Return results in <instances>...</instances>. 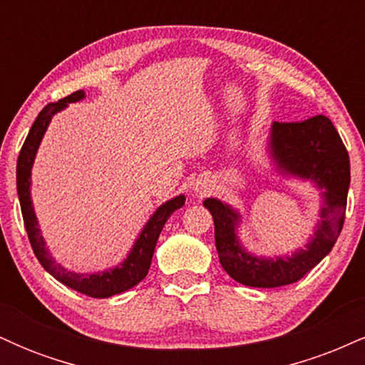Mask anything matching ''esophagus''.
<instances>
[{"mask_svg": "<svg viewBox=\"0 0 365 365\" xmlns=\"http://www.w3.org/2000/svg\"><path fill=\"white\" fill-rule=\"evenodd\" d=\"M197 192H202V187H197Z\"/></svg>", "mask_w": 365, "mask_h": 365, "instance_id": "esophagus-1", "label": "esophagus"}]
</instances>
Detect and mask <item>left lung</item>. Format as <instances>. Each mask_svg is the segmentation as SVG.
<instances>
[{
	"mask_svg": "<svg viewBox=\"0 0 365 365\" xmlns=\"http://www.w3.org/2000/svg\"><path fill=\"white\" fill-rule=\"evenodd\" d=\"M269 154L276 170L287 177L309 180L322 190L321 221L305 249L292 255L257 257L247 252L237 235L240 215L228 204L209 197L204 207L215 220L216 250L223 269L238 283L254 288H276L299 282L336 244L345 221L350 187V159L329 118L317 115L295 123L274 121L269 132Z\"/></svg>",
	"mask_w": 365,
	"mask_h": 365,
	"instance_id": "left-lung-1",
	"label": "left lung"
}]
</instances>
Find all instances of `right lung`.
Segmentation results:
<instances>
[{"label": "right lung", "instance_id": "obj_1", "mask_svg": "<svg viewBox=\"0 0 365 365\" xmlns=\"http://www.w3.org/2000/svg\"><path fill=\"white\" fill-rule=\"evenodd\" d=\"M83 98H86V92L77 91L73 92V94L60 99L58 103H49L48 106H44V110L37 115L34 125L29 130V135L24 142L22 150H20L19 161H16V192H19L24 225L25 230H27L32 250H34L39 262L43 264L44 269L48 271L53 278H56L58 282L66 284V287L72 288L75 292H81L83 295L94 297V299H108V297L118 295L121 292L130 290V288L135 287L137 283H140L142 279L145 278V274L149 273L150 261H153V254L154 249H156L159 233H161L163 226L168 221V217L185 204V195L173 197V199L161 204V206L154 211V215L149 217V221L145 223L144 228H142L140 235L135 240V244H133L132 250L128 252L127 259H125L123 262H120L116 267H113V269L101 271V273L81 274L66 271L65 267L56 264V261L51 257V254H49L48 247H46L43 235H41L34 206H32L31 173L37 149H39L41 140H43L46 130H48L49 121H51V118L58 111L65 110V108L68 106V103L82 101Z\"/></svg>", "mask_w": 365, "mask_h": 365}]
</instances>
